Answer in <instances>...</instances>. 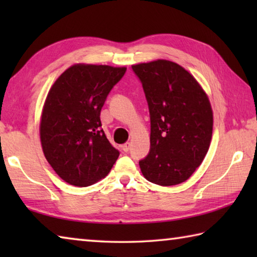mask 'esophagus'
<instances>
[{"label":"esophagus","mask_w":257,"mask_h":257,"mask_svg":"<svg viewBox=\"0 0 257 257\" xmlns=\"http://www.w3.org/2000/svg\"><path fill=\"white\" fill-rule=\"evenodd\" d=\"M121 149H122L123 152H128L130 149V143H124L123 145H121Z\"/></svg>","instance_id":"esophagus-1"}]
</instances>
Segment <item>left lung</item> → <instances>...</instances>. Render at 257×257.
Wrapping results in <instances>:
<instances>
[{
  "label": "left lung",
  "mask_w": 257,
  "mask_h": 257,
  "mask_svg": "<svg viewBox=\"0 0 257 257\" xmlns=\"http://www.w3.org/2000/svg\"><path fill=\"white\" fill-rule=\"evenodd\" d=\"M151 115V150L139 161L143 176L160 186L189 179L202 164L212 139L213 111L193 75L169 60L134 64Z\"/></svg>",
  "instance_id": "left-lung-1"
}]
</instances>
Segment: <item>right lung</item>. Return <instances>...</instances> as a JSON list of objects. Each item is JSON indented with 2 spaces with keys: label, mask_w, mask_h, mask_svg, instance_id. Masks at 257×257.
Segmentation results:
<instances>
[{
  "label": "right lung",
  "mask_w": 257,
  "mask_h": 257,
  "mask_svg": "<svg viewBox=\"0 0 257 257\" xmlns=\"http://www.w3.org/2000/svg\"><path fill=\"white\" fill-rule=\"evenodd\" d=\"M127 68L77 63L61 73L43 106L40 137L61 179L87 187L103 179L119 158L101 129V110Z\"/></svg>",
  "instance_id": "add662e5"
}]
</instances>
